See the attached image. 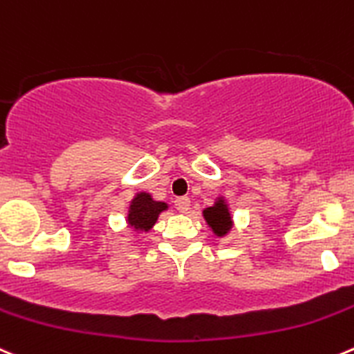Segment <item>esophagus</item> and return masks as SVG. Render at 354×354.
<instances>
[{"label":"esophagus","instance_id":"obj_1","mask_svg":"<svg viewBox=\"0 0 354 354\" xmlns=\"http://www.w3.org/2000/svg\"><path fill=\"white\" fill-rule=\"evenodd\" d=\"M174 205H176V209L180 212H187L188 209H190V198H188V197H178L176 201H174Z\"/></svg>","mask_w":354,"mask_h":354}]
</instances>
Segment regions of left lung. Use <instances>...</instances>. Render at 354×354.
I'll list each match as a JSON object with an SVG mask.
<instances>
[{"label":"left lung","instance_id":"1","mask_svg":"<svg viewBox=\"0 0 354 354\" xmlns=\"http://www.w3.org/2000/svg\"><path fill=\"white\" fill-rule=\"evenodd\" d=\"M202 214H204V219L207 221V225L211 226L212 232L218 236L226 235V233L232 230V214H230L228 204H226L223 197H219L218 201L214 202V205L205 207Z\"/></svg>","mask_w":354,"mask_h":354}]
</instances>
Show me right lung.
<instances>
[{
    "label": "right lung",
    "instance_id": "right-lung-1",
    "mask_svg": "<svg viewBox=\"0 0 354 354\" xmlns=\"http://www.w3.org/2000/svg\"><path fill=\"white\" fill-rule=\"evenodd\" d=\"M166 202L153 201L152 195L147 192H140L129 204L128 223L136 232H149L156 225L157 218L162 211H166Z\"/></svg>",
    "mask_w": 354,
    "mask_h": 354
}]
</instances>
